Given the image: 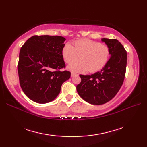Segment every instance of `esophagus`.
Masks as SVG:
<instances>
[{
	"instance_id": "34e87169",
	"label": "esophagus",
	"mask_w": 147,
	"mask_h": 147,
	"mask_svg": "<svg viewBox=\"0 0 147 147\" xmlns=\"http://www.w3.org/2000/svg\"><path fill=\"white\" fill-rule=\"evenodd\" d=\"M76 75H78V74H76V73H73V72H72L71 74V77H73V76H76Z\"/></svg>"
}]
</instances>
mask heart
<instances>
[{
	"label": "heart",
	"instance_id": "obj_1",
	"mask_svg": "<svg viewBox=\"0 0 147 147\" xmlns=\"http://www.w3.org/2000/svg\"><path fill=\"white\" fill-rule=\"evenodd\" d=\"M110 49L106 45L88 39H82L74 42V46L66 43L62 50L64 61L71 63L80 57L81 61L71 64L67 69L80 73H96L104 67L110 57Z\"/></svg>",
	"mask_w": 147,
	"mask_h": 147
}]
</instances>
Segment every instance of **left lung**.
Returning a JSON list of instances; mask_svg holds the SVG:
<instances>
[{
    "label": "left lung",
    "mask_w": 147,
    "mask_h": 147,
    "mask_svg": "<svg viewBox=\"0 0 147 147\" xmlns=\"http://www.w3.org/2000/svg\"><path fill=\"white\" fill-rule=\"evenodd\" d=\"M110 49L111 57L100 72L80 76L82 82L76 86L84 100L93 105L105 104L113 98L123 85L126 73L127 53L116 39L102 38Z\"/></svg>",
    "instance_id": "1"
}]
</instances>
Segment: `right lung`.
Here are the masks:
<instances>
[{"label": "right lung", "mask_w": 147, "mask_h": 147, "mask_svg": "<svg viewBox=\"0 0 147 147\" xmlns=\"http://www.w3.org/2000/svg\"><path fill=\"white\" fill-rule=\"evenodd\" d=\"M65 38L60 36H33L22 46L18 66L22 90L28 97L38 104L56 98L61 86L69 79L62 55Z\"/></svg>", "instance_id": "right-lung-1"}]
</instances>
